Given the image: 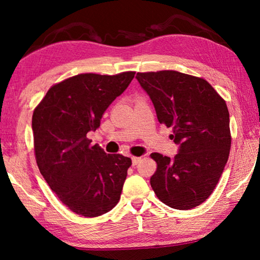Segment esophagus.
Wrapping results in <instances>:
<instances>
[{
    "label": "esophagus",
    "instance_id": "34e87169",
    "mask_svg": "<svg viewBox=\"0 0 260 260\" xmlns=\"http://www.w3.org/2000/svg\"><path fill=\"white\" fill-rule=\"evenodd\" d=\"M140 161H141V157H132V164L134 166L138 165Z\"/></svg>",
    "mask_w": 260,
    "mask_h": 260
}]
</instances>
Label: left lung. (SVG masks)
Here are the masks:
<instances>
[{
    "label": "left lung",
    "mask_w": 260,
    "mask_h": 260,
    "mask_svg": "<svg viewBox=\"0 0 260 260\" xmlns=\"http://www.w3.org/2000/svg\"><path fill=\"white\" fill-rule=\"evenodd\" d=\"M136 79L155 107L158 121L172 128L178 144L173 158L153 152L157 171L150 179L162 203L190 210L209 199L231 150L226 102L202 78L177 71L138 73Z\"/></svg>",
    "instance_id": "1"
}]
</instances>
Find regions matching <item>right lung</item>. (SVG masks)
I'll return each instance as SVG.
<instances>
[{
    "instance_id": "1",
    "label": "right lung",
    "mask_w": 260,
    "mask_h": 260,
    "mask_svg": "<svg viewBox=\"0 0 260 260\" xmlns=\"http://www.w3.org/2000/svg\"><path fill=\"white\" fill-rule=\"evenodd\" d=\"M135 72L78 74L52 86L33 112L39 170L51 190L74 213L87 218L109 212L120 200L131 158L90 144L105 110Z\"/></svg>"
}]
</instances>
